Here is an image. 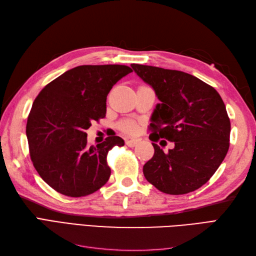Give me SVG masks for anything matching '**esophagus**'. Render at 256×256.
<instances>
[{
  "instance_id": "esophagus-1",
  "label": "esophagus",
  "mask_w": 256,
  "mask_h": 256,
  "mask_svg": "<svg viewBox=\"0 0 256 256\" xmlns=\"http://www.w3.org/2000/svg\"><path fill=\"white\" fill-rule=\"evenodd\" d=\"M138 142V141L136 140V138H132V140H127V141H126V145L129 146V147H134V146H136Z\"/></svg>"
}]
</instances>
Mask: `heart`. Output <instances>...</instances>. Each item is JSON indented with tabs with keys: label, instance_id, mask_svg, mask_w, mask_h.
I'll use <instances>...</instances> for the list:
<instances>
[{
	"label": "heart",
	"instance_id": "1",
	"mask_svg": "<svg viewBox=\"0 0 256 256\" xmlns=\"http://www.w3.org/2000/svg\"><path fill=\"white\" fill-rule=\"evenodd\" d=\"M120 130L124 131V132L129 134H134L138 131V126L134 120H122L120 122Z\"/></svg>",
	"mask_w": 256,
	"mask_h": 256
}]
</instances>
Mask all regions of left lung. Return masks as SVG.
<instances>
[{
    "label": "left lung",
    "mask_w": 256,
    "mask_h": 256,
    "mask_svg": "<svg viewBox=\"0 0 256 256\" xmlns=\"http://www.w3.org/2000/svg\"><path fill=\"white\" fill-rule=\"evenodd\" d=\"M131 67L160 100L150 120L152 134L175 143L168 152L152 143L154 156L143 166L147 182L174 196L202 187L230 147V122L219 92L180 70L138 64Z\"/></svg>",
    "instance_id": "obj_1"
}]
</instances>
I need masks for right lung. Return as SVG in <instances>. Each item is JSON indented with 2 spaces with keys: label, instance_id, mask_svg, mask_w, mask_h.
<instances>
[{
  "label": "right lung",
  "instance_id": "add662e5",
  "mask_svg": "<svg viewBox=\"0 0 256 256\" xmlns=\"http://www.w3.org/2000/svg\"><path fill=\"white\" fill-rule=\"evenodd\" d=\"M132 72L125 65H82L46 85L34 100L26 122L30 159L36 171L60 194H92L109 180L106 156L122 138L88 145L86 130L104 118L113 85Z\"/></svg>",
  "mask_w": 256,
  "mask_h": 256
}]
</instances>
